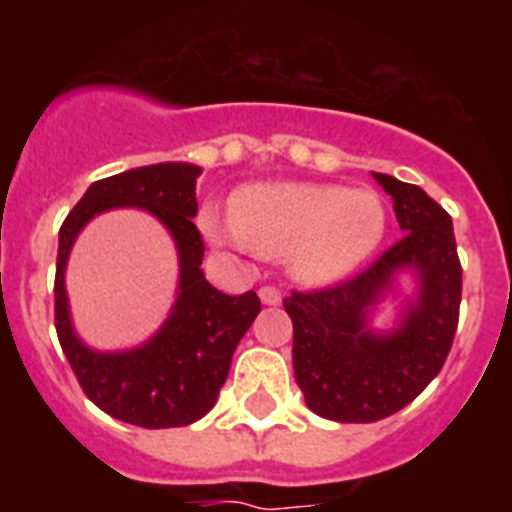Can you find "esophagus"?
<instances>
[{
  "instance_id": "34e87169",
  "label": "esophagus",
  "mask_w": 512,
  "mask_h": 512,
  "mask_svg": "<svg viewBox=\"0 0 512 512\" xmlns=\"http://www.w3.org/2000/svg\"><path fill=\"white\" fill-rule=\"evenodd\" d=\"M259 297L264 305H279V302H282V292H279L274 284H264V287L259 289Z\"/></svg>"
}]
</instances>
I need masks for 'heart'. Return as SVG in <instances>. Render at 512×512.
Masks as SVG:
<instances>
[{
	"instance_id": "heart-1",
	"label": "heart",
	"mask_w": 512,
	"mask_h": 512,
	"mask_svg": "<svg viewBox=\"0 0 512 512\" xmlns=\"http://www.w3.org/2000/svg\"><path fill=\"white\" fill-rule=\"evenodd\" d=\"M202 228L215 243L246 246L269 259L292 253L297 277L325 284L359 269L377 251L387 212L366 189L271 182L235 194L230 223L207 210Z\"/></svg>"
}]
</instances>
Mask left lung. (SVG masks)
I'll return each instance as SVG.
<instances>
[{
  "instance_id": "1",
  "label": "left lung",
  "mask_w": 512,
  "mask_h": 512,
  "mask_svg": "<svg viewBox=\"0 0 512 512\" xmlns=\"http://www.w3.org/2000/svg\"><path fill=\"white\" fill-rule=\"evenodd\" d=\"M374 179L395 202L405 235L354 277L284 297L307 408L338 423H374L410 405L441 372L459 325L461 264L451 215L415 184L390 174ZM400 268L419 271V302L400 329L377 337L368 312Z\"/></svg>"
}]
</instances>
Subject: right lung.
I'll return each instance as SVG.
<instances>
[{"label": "right lung", "instance_id": "obj_1", "mask_svg": "<svg viewBox=\"0 0 512 512\" xmlns=\"http://www.w3.org/2000/svg\"><path fill=\"white\" fill-rule=\"evenodd\" d=\"M200 166L153 164L99 179L66 215L58 233L56 333L81 390L112 418L140 428H179L217 402L238 341L259 315L256 292L230 297L202 274L205 241L192 223ZM112 206H143L170 228L180 248V297L165 328L125 355H97L75 338L62 287L65 259L78 230Z\"/></svg>", "mask_w": 512, "mask_h": 512}]
</instances>
